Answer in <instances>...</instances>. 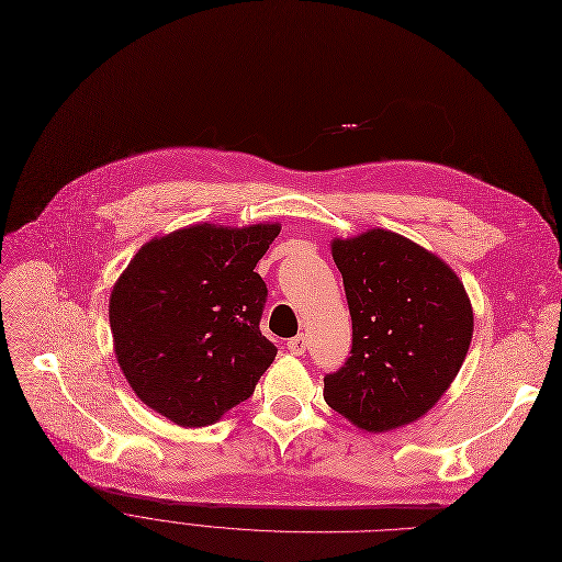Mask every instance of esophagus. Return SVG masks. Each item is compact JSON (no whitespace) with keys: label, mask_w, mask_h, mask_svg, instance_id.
<instances>
[{"label":"esophagus","mask_w":562,"mask_h":562,"mask_svg":"<svg viewBox=\"0 0 562 562\" xmlns=\"http://www.w3.org/2000/svg\"><path fill=\"white\" fill-rule=\"evenodd\" d=\"M306 347H308V338H306L304 334H297L295 338L288 340V350H290L292 355H304Z\"/></svg>","instance_id":"obj_1"}]
</instances>
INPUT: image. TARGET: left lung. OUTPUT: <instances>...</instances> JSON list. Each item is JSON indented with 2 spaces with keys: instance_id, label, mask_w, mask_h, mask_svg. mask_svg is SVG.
Returning <instances> with one entry per match:
<instances>
[{
  "instance_id": "obj_1",
  "label": "left lung",
  "mask_w": 562,
  "mask_h": 562,
  "mask_svg": "<svg viewBox=\"0 0 562 562\" xmlns=\"http://www.w3.org/2000/svg\"><path fill=\"white\" fill-rule=\"evenodd\" d=\"M352 315V350L325 378L331 409L366 432H386L432 409L460 372L473 311L458 274L391 231L334 239Z\"/></svg>"
}]
</instances>
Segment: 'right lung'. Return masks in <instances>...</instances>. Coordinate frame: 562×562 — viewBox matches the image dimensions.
Here are the masks:
<instances>
[{
  "label": "right lung",
  "instance_id": "right-lung-1",
  "mask_svg": "<svg viewBox=\"0 0 562 562\" xmlns=\"http://www.w3.org/2000/svg\"><path fill=\"white\" fill-rule=\"evenodd\" d=\"M279 224H196L155 237L110 297L114 352L144 405L203 427L251 397L277 357L260 334L267 285L256 262Z\"/></svg>",
  "mask_w": 562,
  "mask_h": 562
}]
</instances>
